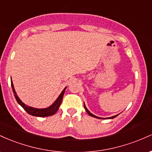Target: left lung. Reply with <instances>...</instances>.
I'll return each mask as SVG.
<instances>
[{"label":"left lung","mask_w":152,"mask_h":152,"mask_svg":"<svg viewBox=\"0 0 152 152\" xmlns=\"http://www.w3.org/2000/svg\"><path fill=\"white\" fill-rule=\"evenodd\" d=\"M83 105H84V108H85V109H86V112H87V113H88V115H89V116H93V117H95V118H102L98 117V116H95V115L92 114H91V112H90V111H88V110L86 109V106H85V104H83ZM116 116H117V115H116V116H112V117H110V118H115V117H116Z\"/></svg>","instance_id":"8db88e82"}]
</instances>
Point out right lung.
Instances as JSON below:
<instances>
[{
    "mask_svg": "<svg viewBox=\"0 0 152 152\" xmlns=\"http://www.w3.org/2000/svg\"><path fill=\"white\" fill-rule=\"evenodd\" d=\"M11 86H12V88H13V94H14V96L15 99H16L17 102H18V104H20L23 108V109L25 110L28 114L32 115V116H38V117H46V116H52V115L55 114L56 113V111H58L61 104L63 96H64V94L65 93V90H66V88H65L64 90H63L61 94L59 95L58 99H57L55 101V102H54L51 106H49V107L46 108V109H36V108H33V107H31V106L26 105L24 103H23L21 101H20V99L18 98V96H17L16 93H15V91L14 89V87H13L12 80H11Z\"/></svg>",
    "mask_w": 152,
    "mask_h": 152,
    "instance_id": "obj_1",
    "label": "right lung"
}]
</instances>
